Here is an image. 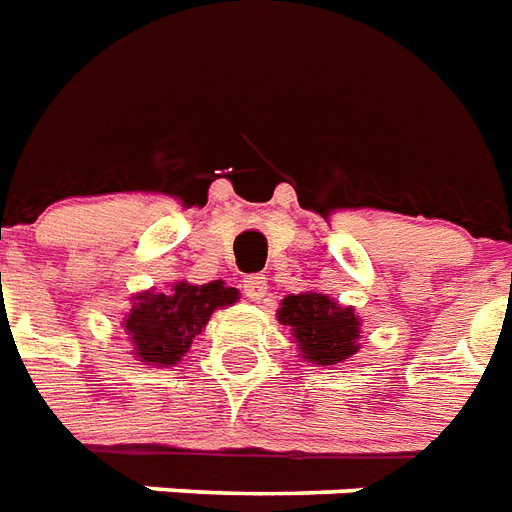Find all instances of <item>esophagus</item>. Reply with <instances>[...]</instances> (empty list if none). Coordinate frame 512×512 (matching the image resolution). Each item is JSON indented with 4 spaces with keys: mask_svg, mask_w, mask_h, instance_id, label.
<instances>
[{
    "mask_svg": "<svg viewBox=\"0 0 512 512\" xmlns=\"http://www.w3.org/2000/svg\"><path fill=\"white\" fill-rule=\"evenodd\" d=\"M242 291H245V297L253 299V302H261L264 294H267V278H261V275H248V278L242 280Z\"/></svg>",
    "mask_w": 512,
    "mask_h": 512,
    "instance_id": "obj_1",
    "label": "esophagus"
}]
</instances>
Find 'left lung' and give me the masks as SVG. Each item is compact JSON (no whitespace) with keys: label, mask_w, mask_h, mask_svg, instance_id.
<instances>
[{"label":"left lung","mask_w":512,"mask_h":512,"mask_svg":"<svg viewBox=\"0 0 512 512\" xmlns=\"http://www.w3.org/2000/svg\"><path fill=\"white\" fill-rule=\"evenodd\" d=\"M280 324L291 326L302 356L315 364H337L359 351V318L324 294H291L280 302Z\"/></svg>","instance_id":"8db88e82"}]
</instances>
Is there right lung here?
Masks as SVG:
<instances>
[{"instance_id": "obj_1", "label": "right lung", "mask_w": 512, "mask_h": 512, "mask_svg": "<svg viewBox=\"0 0 512 512\" xmlns=\"http://www.w3.org/2000/svg\"><path fill=\"white\" fill-rule=\"evenodd\" d=\"M234 302L237 288L224 286V280H213L205 286L175 283L164 294L145 291L134 297L132 313L124 318L126 332L134 343V356L164 367L175 364L191 348L213 310Z\"/></svg>"}]
</instances>
